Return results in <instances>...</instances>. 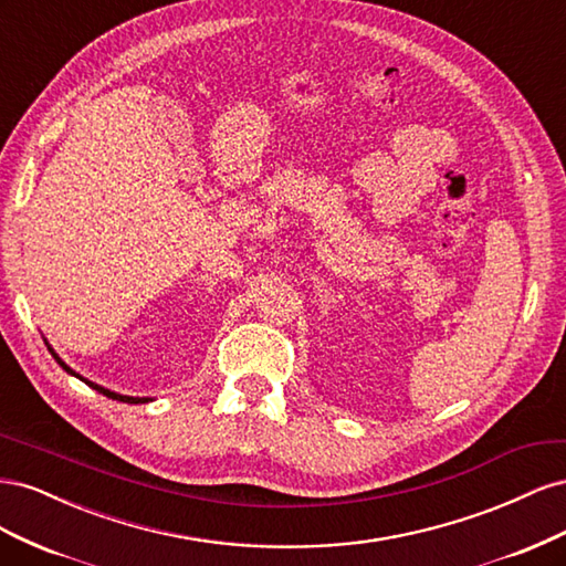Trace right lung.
Returning <instances> with one entry per match:
<instances>
[{"label":"right lung","mask_w":566,"mask_h":566,"mask_svg":"<svg viewBox=\"0 0 566 566\" xmlns=\"http://www.w3.org/2000/svg\"><path fill=\"white\" fill-rule=\"evenodd\" d=\"M49 352H51V356L56 358V364H59L63 370H67V373H71V375H75V378H80L77 373H73L71 368H67V366L61 361V358L56 356V352H54V349L49 347ZM80 380H84V378H80ZM84 382H87L92 389H96L98 394H104V397H108V399H115V401H125V403H144V401H148V399H136V397H123V394H115V391H111V389H104V387H98V385H94V382H90V380H84Z\"/></svg>","instance_id":"add662e5"}]
</instances>
